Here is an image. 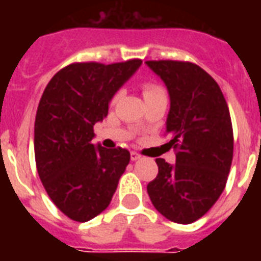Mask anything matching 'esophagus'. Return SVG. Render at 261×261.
<instances>
[{
    "label": "esophagus",
    "instance_id": "34e87169",
    "mask_svg": "<svg viewBox=\"0 0 261 261\" xmlns=\"http://www.w3.org/2000/svg\"><path fill=\"white\" fill-rule=\"evenodd\" d=\"M130 158L131 161H138V159L141 158V155H140L138 152H134V151H133V152L130 153Z\"/></svg>",
    "mask_w": 261,
    "mask_h": 261
}]
</instances>
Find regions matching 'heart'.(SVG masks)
I'll return each mask as SVG.
<instances>
[{"instance_id":"heart-1","label":"heart","mask_w":261,"mask_h":261,"mask_svg":"<svg viewBox=\"0 0 261 261\" xmlns=\"http://www.w3.org/2000/svg\"><path fill=\"white\" fill-rule=\"evenodd\" d=\"M142 91H144V96H145V99L152 96H158V95H164L165 93L164 88L161 85H158V84H155V82H145L144 86H142ZM120 96H121V91H117L113 95V97H112V103L114 105V103L119 100Z\"/></svg>"}]
</instances>
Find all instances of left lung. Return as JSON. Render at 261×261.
<instances>
[{"label":"left lung","instance_id":"8db88e82","mask_svg":"<svg viewBox=\"0 0 261 261\" xmlns=\"http://www.w3.org/2000/svg\"><path fill=\"white\" fill-rule=\"evenodd\" d=\"M147 65L168 86L166 121L176 164L158 158L147 186L153 207L169 221L192 224L222 194L233 158V130L224 93L211 75L189 61L151 60Z\"/></svg>","mask_w":261,"mask_h":261}]
</instances>
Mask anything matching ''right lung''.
<instances>
[{
  "instance_id": "right-lung-1",
  "label": "right lung",
  "mask_w": 261,
  "mask_h": 261,
  "mask_svg": "<svg viewBox=\"0 0 261 261\" xmlns=\"http://www.w3.org/2000/svg\"><path fill=\"white\" fill-rule=\"evenodd\" d=\"M141 63H72L54 75L40 97L37 173L56 207L72 221L86 222L108 208L130 162L125 148L95 147L92 138L93 125L108 116L110 99Z\"/></svg>"
}]
</instances>
